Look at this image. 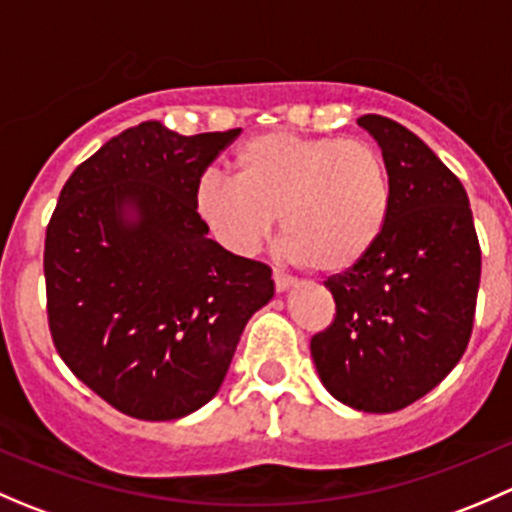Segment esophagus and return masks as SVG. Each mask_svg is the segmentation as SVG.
<instances>
[{
  "label": "esophagus",
  "instance_id": "1",
  "mask_svg": "<svg viewBox=\"0 0 512 512\" xmlns=\"http://www.w3.org/2000/svg\"><path fill=\"white\" fill-rule=\"evenodd\" d=\"M272 280H275V289L277 292H287L289 287H294V277H289V275H285V272L282 270H275L272 272Z\"/></svg>",
  "mask_w": 512,
  "mask_h": 512
}]
</instances>
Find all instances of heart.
Returning a JSON list of instances; mask_svg holds the SVG:
<instances>
[{
  "instance_id": "1",
  "label": "heart",
  "mask_w": 512,
  "mask_h": 512,
  "mask_svg": "<svg viewBox=\"0 0 512 512\" xmlns=\"http://www.w3.org/2000/svg\"><path fill=\"white\" fill-rule=\"evenodd\" d=\"M391 200L389 165L369 143L272 131L237 148L232 183L200 180L193 203L232 252L250 255L280 218L292 260L342 275L379 245Z\"/></svg>"
}]
</instances>
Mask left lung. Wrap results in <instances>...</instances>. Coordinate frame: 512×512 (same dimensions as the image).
Instances as JSON below:
<instances>
[{"mask_svg": "<svg viewBox=\"0 0 512 512\" xmlns=\"http://www.w3.org/2000/svg\"><path fill=\"white\" fill-rule=\"evenodd\" d=\"M389 165L391 215L379 245L324 282L337 304L312 359L324 389L366 414H391L436 389L468 347L480 247L461 180L401 123L356 118Z\"/></svg>", "mask_w": 512, "mask_h": 512, "instance_id": "8db88e82", "label": "left lung"}]
</instances>
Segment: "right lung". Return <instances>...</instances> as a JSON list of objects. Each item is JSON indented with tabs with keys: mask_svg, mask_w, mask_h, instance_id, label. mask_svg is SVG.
Wrapping results in <instances>:
<instances>
[{
	"mask_svg": "<svg viewBox=\"0 0 512 512\" xmlns=\"http://www.w3.org/2000/svg\"><path fill=\"white\" fill-rule=\"evenodd\" d=\"M240 133L126 128L66 180L46 227V312L64 364L113 409L173 421L223 386L240 334L275 294L195 213L205 168Z\"/></svg>",
	"mask_w": 512,
	"mask_h": 512,
	"instance_id": "obj_1",
	"label": "right lung"
}]
</instances>
